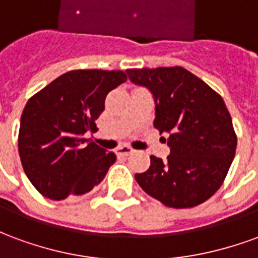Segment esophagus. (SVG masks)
<instances>
[{"label": "esophagus", "mask_w": 258, "mask_h": 258, "mask_svg": "<svg viewBox=\"0 0 258 258\" xmlns=\"http://www.w3.org/2000/svg\"><path fill=\"white\" fill-rule=\"evenodd\" d=\"M133 152H134V149H133L131 146H127V145L118 146L117 149H116V153H117V156H130V155H131Z\"/></svg>", "instance_id": "34e87169"}]
</instances>
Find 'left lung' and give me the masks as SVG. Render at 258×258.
Listing matches in <instances>:
<instances>
[{"label":"left lung","instance_id":"obj_1","mask_svg":"<svg viewBox=\"0 0 258 258\" xmlns=\"http://www.w3.org/2000/svg\"><path fill=\"white\" fill-rule=\"evenodd\" d=\"M127 74L151 90L156 102L153 125L170 134L167 160L151 156V167L135 174L137 182L173 209L210 199L227 177L238 142L221 95L181 66L128 69Z\"/></svg>","mask_w":258,"mask_h":258}]
</instances>
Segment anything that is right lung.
<instances>
[{"instance_id": "obj_1", "label": "right lung", "mask_w": 258, "mask_h": 258, "mask_svg": "<svg viewBox=\"0 0 258 258\" xmlns=\"http://www.w3.org/2000/svg\"><path fill=\"white\" fill-rule=\"evenodd\" d=\"M124 81L121 70H72L27 101L20 118L19 156L42 196H81L105 178L116 155L84 135L95 133L106 95Z\"/></svg>"}]
</instances>
